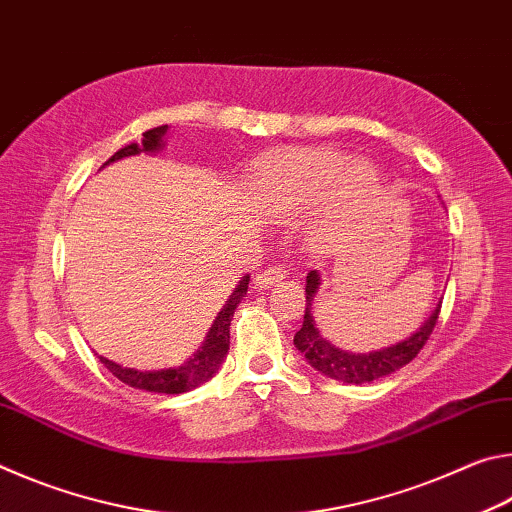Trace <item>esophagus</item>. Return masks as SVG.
<instances>
[{
  "label": "esophagus",
  "mask_w": 512,
  "mask_h": 512,
  "mask_svg": "<svg viewBox=\"0 0 512 512\" xmlns=\"http://www.w3.org/2000/svg\"><path fill=\"white\" fill-rule=\"evenodd\" d=\"M282 280H284V268L271 266V268H266V271H262L255 277V287L257 289H271V287H275V284H280Z\"/></svg>",
  "instance_id": "1"
}]
</instances>
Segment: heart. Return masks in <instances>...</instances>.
<instances>
[{
	"instance_id": "1",
	"label": "heart",
	"mask_w": 512,
	"mask_h": 512,
	"mask_svg": "<svg viewBox=\"0 0 512 512\" xmlns=\"http://www.w3.org/2000/svg\"><path fill=\"white\" fill-rule=\"evenodd\" d=\"M332 192V207L316 223L318 239L366 219L379 194V173L334 149H296L264 160L253 178V201L268 216L291 219Z\"/></svg>"
}]
</instances>
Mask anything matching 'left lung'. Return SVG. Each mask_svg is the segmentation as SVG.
Here are the masks:
<instances>
[{
	"mask_svg": "<svg viewBox=\"0 0 512 512\" xmlns=\"http://www.w3.org/2000/svg\"><path fill=\"white\" fill-rule=\"evenodd\" d=\"M320 289V275L318 271L307 273V307H305V320L302 327L293 336V345L305 354L307 363L314 370L323 372L325 377L345 381V384H368V381L381 379L391 372L404 368L406 363H411L418 352L424 348V343L429 341L433 327L438 323L440 314V302L436 309L431 311V316L424 320L418 332H413L409 339H404L388 348H379L372 352H350L343 348H336L334 343H329L323 334L318 332L314 314H311V302H314L316 293Z\"/></svg>",
	"mask_w": 512,
	"mask_h": 512,
	"instance_id": "1",
	"label": "left lung"
}]
</instances>
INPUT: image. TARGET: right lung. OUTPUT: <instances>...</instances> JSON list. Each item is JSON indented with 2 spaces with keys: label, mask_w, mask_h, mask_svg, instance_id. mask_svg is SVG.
I'll return each instance as SVG.
<instances>
[{
  "label": "right lung",
  "mask_w": 512,
  "mask_h": 512,
  "mask_svg": "<svg viewBox=\"0 0 512 512\" xmlns=\"http://www.w3.org/2000/svg\"><path fill=\"white\" fill-rule=\"evenodd\" d=\"M169 126H158L146 131L142 137V144H128L124 149H119L112 158L106 162H117L121 158H131V155H140V153H158L164 149V135H167ZM103 164V167H106ZM248 282L250 275H244L237 284V289L232 291V296L225 300L223 309L216 314L214 323L207 332L205 341L201 348L196 350L192 359H187L185 363L173 368H162V370H135V368H124L119 363L110 361L106 357H99L103 366H106L112 375H115L119 381H124L126 386L131 388H140V391H149V393H162V395H180L192 391V388L201 386L203 381L210 379L225 359V354L230 350V320L232 314L241 300H244L246 291H248Z\"/></svg>",
  "instance_id": "obj_1"
}]
</instances>
